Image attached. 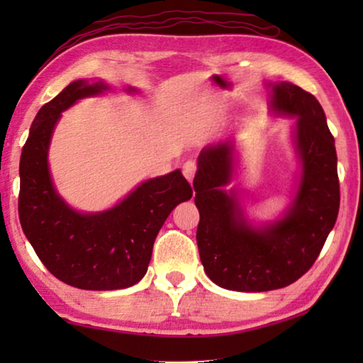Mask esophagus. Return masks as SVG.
Listing matches in <instances>:
<instances>
[{
	"label": "esophagus",
	"mask_w": 363,
	"mask_h": 363,
	"mask_svg": "<svg viewBox=\"0 0 363 363\" xmlns=\"http://www.w3.org/2000/svg\"><path fill=\"white\" fill-rule=\"evenodd\" d=\"M195 171H196V164H195V162H186V163H184V167H182V174H184V177H186V179H187L190 184H192V181H194Z\"/></svg>",
	"instance_id": "obj_1"
}]
</instances>
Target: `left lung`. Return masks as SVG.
I'll return each instance as SVG.
<instances>
[{
    "label": "left lung",
    "mask_w": 363,
    "mask_h": 363,
    "mask_svg": "<svg viewBox=\"0 0 363 363\" xmlns=\"http://www.w3.org/2000/svg\"><path fill=\"white\" fill-rule=\"evenodd\" d=\"M264 84L270 115L294 121L299 171L290 205L272 220L250 219L240 190L227 189L240 167L237 138L203 147L194 179L200 261L211 281L232 291H269L296 281L315 262L340 211L335 139L322 106L293 83Z\"/></svg>",
    "instance_id": "left-lung-1"
}]
</instances>
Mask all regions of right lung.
Returning <instances> with one entry per match:
<instances>
[{"label": "right lung", "instance_id": "right-lung-1", "mask_svg": "<svg viewBox=\"0 0 363 363\" xmlns=\"http://www.w3.org/2000/svg\"><path fill=\"white\" fill-rule=\"evenodd\" d=\"M108 91L113 88L104 79H75L45 104L30 128L19 164L22 230L49 272L79 290L136 285L147 272L153 242L169 213L192 199L181 169L143 181L102 211H78L60 196L48 160L54 130L67 108ZM123 91L139 93L133 86Z\"/></svg>", "mask_w": 363, "mask_h": 363}]
</instances>
